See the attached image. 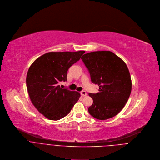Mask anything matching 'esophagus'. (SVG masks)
I'll list each match as a JSON object with an SVG mask.
<instances>
[{"label":"esophagus","instance_id":"esophagus-1","mask_svg":"<svg viewBox=\"0 0 160 160\" xmlns=\"http://www.w3.org/2000/svg\"><path fill=\"white\" fill-rule=\"evenodd\" d=\"M81 94L82 96V97H86V96L87 95V93H86V92L85 91H82L81 92Z\"/></svg>","mask_w":160,"mask_h":160}]
</instances>
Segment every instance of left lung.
Instances as JSON below:
<instances>
[{"mask_svg": "<svg viewBox=\"0 0 160 160\" xmlns=\"http://www.w3.org/2000/svg\"><path fill=\"white\" fill-rule=\"evenodd\" d=\"M81 59L89 70L92 82L98 84L99 92L89 93L93 103L89 114L99 120L117 115L130 97L132 81L124 61L110 51L87 53Z\"/></svg>", "mask_w": 160, "mask_h": 160, "instance_id": "left-lung-1", "label": "left lung"}]
</instances>
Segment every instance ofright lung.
<instances>
[{"instance_id": "add662e5", "label": "right lung", "mask_w": 160, "mask_h": 160, "mask_svg": "<svg viewBox=\"0 0 160 160\" xmlns=\"http://www.w3.org/2000/svg\"><path fill=\"white\" fill-rule=\"evenodd\" d=\"M85 51L50 52L37 58L30 66L26 86L30 100L43 116L51 120L66 117L79 100L76 91L60 88L67 81L69 68L78 62Z\"/></svg>"}]
</instances>
